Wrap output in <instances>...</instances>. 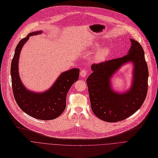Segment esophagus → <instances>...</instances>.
Returning <instances> with one entry per match:
<instances>
[{"mask_svg": "<svg viewBox=\"0 0 158 158\" xmlns=\"http://www.w3.org/2000/svg\"><path fill=\"white\" fill-rule=\"evenodd\" d=\"M86 70H85V69H83V70H82L81 72H80V76L81 77H86Z\"/></svg>", "mask_w": 158, "mask_h": 158, "instance_id": "34e87169", "label": "esophagus"}]
</instances>
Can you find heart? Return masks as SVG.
<instances>
[{
    "label": "heart",
    "mask_w": 158,
    "mask_h": 158,
    "mask_svg": "<svg viewBox=\"0 0 158 158\" xmlns=\"http://www.w3.org/2000/svg\"><path fill=\"white\" fill-rule=\"evenodd\" d=\"M99 45L95 44L94 45V48H98ZM110 53V50L108 47H103L101 49H100L94 55V58L96 60L98 61L104 60L106 59L109 54Z\"/></svg>",
    "instance_id": "1"
}]
</instances>
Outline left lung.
<instances>
[{
	"mask_svg": "<svg viewBox=\"0 0 158 158\" xmlns=\"http://www.w3.org/2000/svg\"><path fill=\"white\" fill-rule=\"evenodd\" d=\"M131 47L125 56L91 66L93 73L86 79L91 110L100 119L110 123L123 121L136 113L143 104L148 88V69L140 44L131 39ZM134 64L131 88L123 94L114 92L110 79L126 62Z\"/></svg>",
	"mask_w": 158,
	"mask_h": 158,
	"instance_id": "8db88e82",
	"label": "left lung"
}]
</instances>
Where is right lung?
Wrapping results in <instances>:
<instances>
[{
  "instance_id": "1",
  "label": "right lung",
  "mask_w": 158,
  "mask_h": 158,
  "mask_svg": "<svg viewBox=\"0 0 158 158\" xmlns=\"http://www.w3.org/2000/svg\"><path fill=\"white\" fill-rule=\"evenodd\" d=\"M42 31L31 32L17 44L11 63L12 87L15 102L19 108L28 115L41 120L58 118L66 108L67 93L79 78L80 70L72 69L62 73L53 86L44 93H35L27 89L19 75L18 64L21 49L29 37L41 34Z\"/></svg>"
}]
</instances>
